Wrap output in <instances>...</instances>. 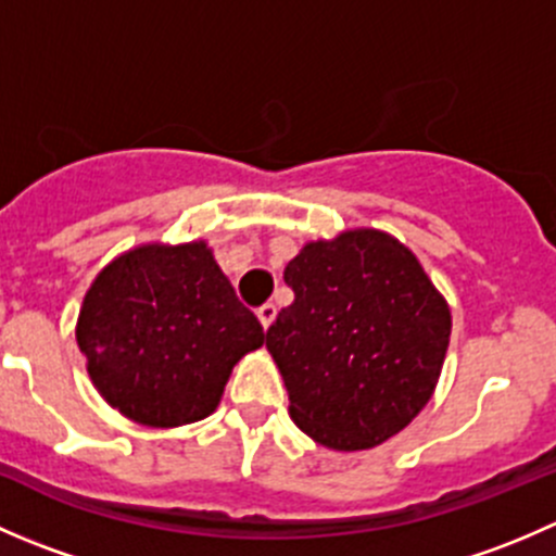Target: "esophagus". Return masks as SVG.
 <instances>
[{"label": "esophagus", "instance_id": "1", "mask_svg": "<svg viewBox=\"0 0 556 556\" xmlns=\"http://www.w3.org/2000/svg\"><path fill=\"white\" fill-rule=\"evenodd\" d=\"M257 319H261L263 328L268 330V328H271L274 319H277V306H274V304H263L261 309H257Z\"/></svg>", "mask_w": 556, "mask_h": 556}]
</instances>
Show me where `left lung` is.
<instances>
[{"mask_svg":"<svg viewBox=\"0 0 556 556\" xmlns=\"http://www.w3.org/2000/svg\"><path fill=\"white\" fill-rule=\"evenodd\" d=\"M295 301L266 330L290 417L317 444L361 452L401 433L433 397L452 312L406 244L352 228L285 266Z\"/></svg>","mask_w":556,"mask_h":556,"instance_id":"obj_1","label":"left lung"}]
</instances>
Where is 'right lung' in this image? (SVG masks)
I'll use <instances>...</instances> for the list:
<instances>
[{
    "instance_id": "1",
    "label": "right lung",
    "mask_w": 556,
    "mask_h": 556,
    "mask_svg": "<svg viewBox=\"0 0 556 556\" xmlns=\"http://www.w3.org/2000/svg\"><path fill=\"white\" fill-rule=\"evenodd\" d=\"M75 339L112 408L144 428H179L215 412L233 366L266 333L199 239L139 244L106 263Z\"/></svg>"
}]
</instances>
